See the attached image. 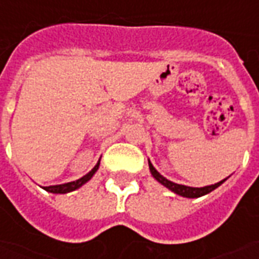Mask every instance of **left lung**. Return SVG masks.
<instances>
[{"label": "left lung", "instance_id": "obj_1", "mask_svg": "<svg viewBox=\"0 0 259 259\" xmlns=\"http://www.w3.org/2000/svg\"><path fill=\"white\" fill-rule=\"evenodd\" d=\"M148 166H150V172H151L152 178L159 182L161 185L165 186L166 189H169L170 191H174L176 194L182 195V197H186V198H198V197H202V195L208 194V193H211L212 190H215L218 189L219 186L222 185L223 182H226V179L221 180V182H218L215 185H209L205 186V187H190V186H185V185H178V183H174V182H170L166 178H163L162 175L158 172L157 169L152 166V163L150 162V159H148Z\"/></svg>", "mask_w": 259, "mask_h": 259}]
</instances>
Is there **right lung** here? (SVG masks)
Returning a JSON list of instances; mask_svg holds the SVG:
<instances>
[{
    "label": "right lung",
    "mask_w": 259,
    "mask_h": 259,
    "mask_svg": "<svg viewBox=\"0 0 259 259\" xmlns=\"http://www.w3.org/2000/svg\"><path fill=\"white\" fill-rule=\"evenodd\" d=\"M98 168H100V161L97 162L96 166L91 169L89 174L84 175V176L80 178V179L74 180V182H69V183H64V185L47 186V187H42V189L46 191H48V193H54V194H66V193H70V191L77 190L79 187H81L84 183H87V182L94 176V174L98 170Z\"/></svg>",
    "instance_id": "right-lung-1"
}]
</instances>
